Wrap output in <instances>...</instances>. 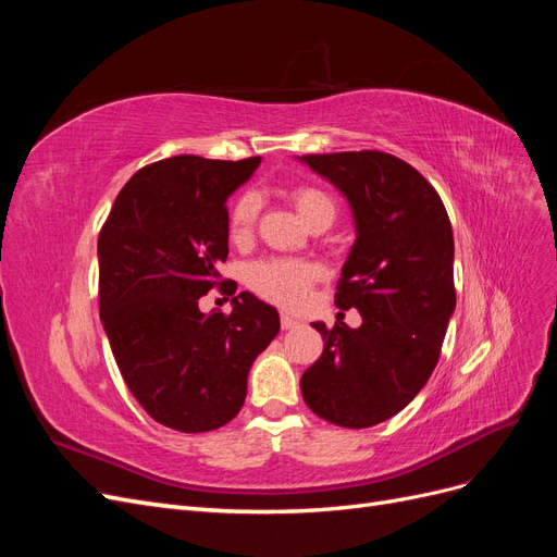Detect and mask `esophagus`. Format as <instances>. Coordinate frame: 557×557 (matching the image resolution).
<instances>
[{
	"mask_svg": "<svg viewBox=\"0 0 557 557\" xmlns=\"http://www.w3.org/2000/svg\"><path fill=\"white\" fill-rule=\"evenodd\" d=\"M297 325H299L297 318H293V315H288V313H281V327H283V330H293V327H297Z\"/></svg>",
	"mask_w": 557,
	"mask_h": 557,
	"instance_id": "34e87169",
	"label": "esophagus"
}]
</instances>
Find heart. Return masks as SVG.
Instances as JSON below:
<instances>
[{
  "label": "heart",
  "mask_w": 557,
  "mask_h": 557,
  "mask_svg": "<svg viewBox=\"0 0 557 557\" xmlns=\"http://www.w3.org/2000/svg\"><path fill=\"white\" fill-rule=\"evenodd\" d=\"M299 215L305 218L307 225L318 221V218H327L332 223L336 215V201L334 197L318 188V185H297L290 193ZM262 209V199L256 190H244L237 199L232 201L227 227L232 242H246L250 237L252 227L258 223V215ZM320 276V267L309 260L297 258H267L258 260L248 267V288L258 297L272 301V305L293 309L299 307L307 299L311 285Z\"/></svg>",
  "instance_id": "1"
}]
</instances>
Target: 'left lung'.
Segmentation results:
<instances>
[{"mask_svg": "<svg viewBox=\"0 0 557 557\" xmlns=\"http://www.w3.org/2000/svg\"><path fill=\"white\" fill-rule=\"evenodd\" d=\"M352 207L358 239L334 305L362 325L313 323L323 352L301 374L307 407L342 428H372L420 393L455 311L453 227L432 183L381 150L305 156Z\"/></svg>", "mask_w": 557, "mask_h": 557, "instance_id": "1", "label": "left lung"}]
</instances>
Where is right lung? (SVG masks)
I'll list each match as a JSON object with an SVG mask.
<instances>
[{
    "label": "right lung",
    "mask_w": 557,
    "mask_h": 557,
    "mask_svg": "<svg viewBox=\"0 0 557 557\" xmlns=\"http://www.w3.org/2000/svg\"><path fill=\"white\" fill-rule=\"evenodd\" d=\"M260 158L176 156L146 164L99 230V315L117 369L144 411L178 432L239 413L250 364L278 334V313L218 272L227 260V197ZM211 287L233 313L198 311Z\"/></svg>",
    "instance_id": "right-lung-1"
}]
</instances>
